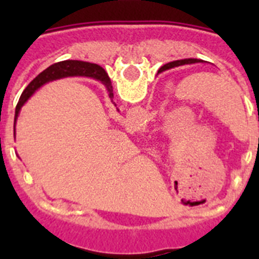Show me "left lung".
<instances>
[{"label":"left lung","instance_id":"obj_1","mask_svg":"<svg viewBox=\"0 0 259 259\" xmlns=\"http://www.w3.org/2000/svg\"><path fill=\"white\" fill-rule=\"evenodd\" d=\"M194 62H197V59H183V61L171 62V63H167V65L162 66V67L159 68V71L166 70V68H170V67H172V66H179V65H183V63H194Z\"/></svg>","mask_w":259,"mask_h":259}]
</instances>
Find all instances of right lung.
<instances>
[{
  "label": "right lung",
  "mask_w": 259,
  "mask_h": 259,
  "mask_svg": "<svg viewBox=\"0 0 259 259\" xmlns=\"http://www.w3.org/2000/svg\"><path fill=\"white\" fill-rule=\"evenodd\" d=\"M74 75H85V76H93L96 79H98L100 81L105 84L107 92H109V97L113 100L114 93H113V85H111V80H110L109 75L105 72L104 68L101 66L95 65V63H88V62H81V61H62L58 63H54L50 67H48L47 70H44L38 75L36 79H33L31 83L28 84L24 92L22 93L19 98V102H18L17 107H15V118L14 120L17 122L18 114H19L20 107L23 106V104L33 95L36 89L40 88L42 84H45L47 81L53 79H58L62 76H74Z\"/></svg>",
  "instance_id": "1"
}]
</instances>
